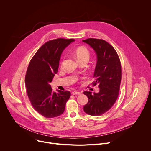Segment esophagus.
I'll return each instance as SVG.
<instances>
[{
  "label": "esophagus",
  "instance_id": "34e87169",
  "mask_svg": "<svg viewBox=\"0 0 151 151\" xmlns=\"http://www.w3.org/2000/svg\"><path fill=\"white\" fill-rule=\"evenodd\" d=\"M72 94L73 95H80L81 93L79 91H74L72 92Z\"/></svg>",
  "mask_w": 151,
  "mask_h": 151
}]
</instances>
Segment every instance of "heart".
Returning a JSON list of instances; mask_svg holds the SVG:
<instances>
[{
	"mask_svg": "<svg viewBox=\"0 0 151 151\" xmlns=\"http://www.w3.org/2000/svg\"><path fill=\"white\" fill-rule=\"evenodd\" d=\"M74 55L78 61L87 59L89 60L90 54L89 51L84 47H79L74 51Z\"/></svg>",
	"mask_w": 151,
	"mask_h": 151,
	"instance_id": "obj_1",
	"label": "heart"
}]
</instances>
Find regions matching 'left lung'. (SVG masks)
I'll use <instances>...</instances> for the list:
<instances>
[{"instance_id":"1","label":"left lung","mask_w":151,"mask_h":151,"mask_svg":"<svg viewBox=\"0 0 151 151\" xmlns=\"http://www.w3.org/2000/svg\"><path fill=\"white\" fill-rule=\"evenodd\" d=\"M82 41L96 54L93 85L98 84L100 88L98 93L93 94L90 91L83 92L88 99L83 111L90 115L99 116L108 111L118 98L121 81V62L115 50L106 41L93 38Z\"/></svg>"}]
</instances>
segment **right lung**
I'll list each match as a JSON object with an SVG mask.
<instances>
[{
    "label": "right lung",
    "mask_w": 151,
    "mask_h": 151,
    "mask_svg": "<svg viewBox=\"0 0 151 151\" xmlns=\"http://www.w3.org/2000/svg\"><path fill=\"white\" fill-rule=\"evenodd\" d=\"M74 41L73 39L58 38L47 42L29 64L25 77L27 94L33 108L45 118L61 115L70 97L68 91L53 92L50 82L57 73L63 50Z\"/></svg>",
    "instance_id": "1"
}]
</instances>
